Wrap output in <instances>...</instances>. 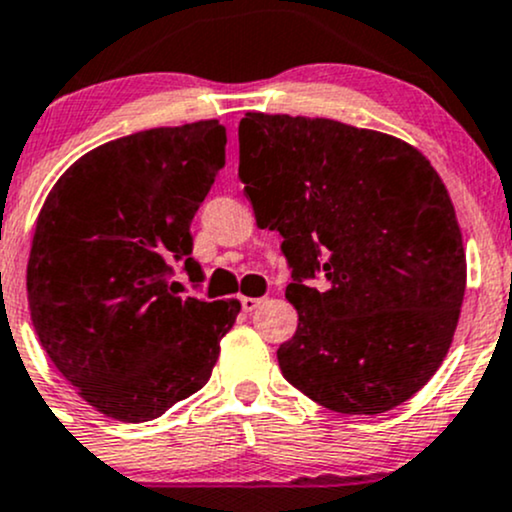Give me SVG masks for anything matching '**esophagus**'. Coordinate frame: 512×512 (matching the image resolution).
<instances>
[{"label": "esophagus", "mask_w": 512, "mask_h": 512, "mask_svg": "<svg viewBox=\"0 0 512 512\" xmlns=\"http://www.w3.org/2000/svg\"><path fill=\"white\" fill-rule=\"evenodd\" d=\"M260 303H262V299H252V296H243V299H240V306H243L245 313L255 311V308L260 306Z\"/></svg>", "instance_id": "1"}]
</instances>
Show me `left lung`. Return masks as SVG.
Instances as JSON below:
<instances>
[{"label": "left lung", "instance_id": "left-lung-1", "mask_svg": "<svg viewBox=\"0 0 512 512\" xmlns=\"http://www.w3.org/2000/svg\"><path fill=\"white\" fill-rule=\"evenodd\" d=\"M238 140L257 226L279 230L291 267L284 379L335 413L401 406L440 369L464 301L440 174L406 140L333 119L247 111Z\"/></svg>", "mask_w": 512, "mask_h": 512}]
</instances>
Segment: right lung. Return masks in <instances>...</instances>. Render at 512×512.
Returning a JSON list of instances; mask_svg holds the SVG:
<instances>
[{"label":"right lung","mask_w":512,"mask_h":512,"mask_svg":"<svg viewBox=\"0 0 512 512\" xmlns=\"http://www.w3.org/2000/svg\"><path fill=\"white\" fill-rule=\"evenodd\" d=\"M216 119L150 128L82 155L50 189L26 267L38 340L77 393L123 423L160 418L209 381L240 301L170 286L194 213L226 165Z\"/></svg>","instance_id":"right-lung-1"}]
</instances>
